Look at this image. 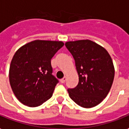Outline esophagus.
I'll use <instances>...</instances> for the list:
<instances>
[{"instance_id":"obj_1","label":"esophagus","mask_w":129,"mask_h":129,"mask_svg":"<svg viewBox=\"0 0 129 129\" xmlns=\"http://www.w3.org/2000/svg\"><path fill=\"white\" fill-rule=\"evenodd\" d=\"M66 80H67V77H66V76H64V77H63L62 79H60V82H61V83H64V82L66 81Z\"/></svg>"}]
</instances>
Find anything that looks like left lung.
I'll use <instances>...</instances> for the list:
<instances>
[{
    "mask_svg": "<svg viewBox=\"0 0 129 129\" xmlns=\"http://www.w3.org/2000/svg\"><path fill=\"white\" fill-rule=\"evenodd\" d=\"M65 46L73 56L79 83L68 88L69 95L78 105L90 108L100 104L110 92L114 68L110 54L90 40L69 41Z\"/></svg>",
    "mask_w": 129,
    "mask_h": 129,
    "instance_id": "left-lung-1",
    "label": "left lung"
}]
</instances>
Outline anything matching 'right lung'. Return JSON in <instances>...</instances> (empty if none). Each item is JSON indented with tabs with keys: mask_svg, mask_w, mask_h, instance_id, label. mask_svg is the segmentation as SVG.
Segmentation results:
<instances>
[{
	"mask_svg": "<svg viewBox=\"0 0 129 129\" xmlns=\"http://www.w3.org/2000/svg\"><path fill=\"white\" fill-rule=\"evenodd\" d=\"M64 43L36 40L19 48L12 57L9 79L16 98L29 107H38L50 99L57 83L51 59Z\"/></svg>",
	"mask_w": 129,
	"mask_h": 129,
	"instance_id": "add662e5",
	"label": "right lung"
}]
</instances>
